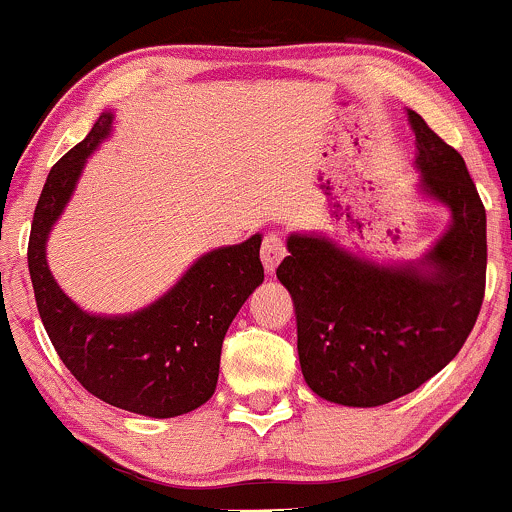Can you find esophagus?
<instances>
[{
    "mask_svg": "<svg viewBox=\"0 0 512 512\" xmlns=\"http://www.w3.org/2000/svg\"><path fill=\"white\" fill-rule=\"evenodd\" d=\"M260 255H262V265H265L267 274H272L274 269L279 267V262L284 260V255H286L284 240L279 238V235L269 233L267 238L262 240V250H260Z\"/></svg>",
    "mask_w": 512,
    "mask_h": 512,
    "instance_id": "34e87169",
    "label": "esophagus"
}]
</instances>
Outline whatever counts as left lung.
<instances>
[{"label": "left lung", "instance_id": "left-lung-1", "mask_svg": "<svg viewBox=\"0 0 512 512\" xmlns=\"http://www.w3.org/2000/svg\"><path fill=\"white\" fill-rule=\"evenodd\" d=\"M418 192L449 228L415 262L384 265L318 233H291L277 279L296 311L306 384L330 403L374 408L445 369L474 328L486 289V211L464 157L408 109Z\"/></svg>", "mask_w": 512, "mask_h": 512}]
</instances>
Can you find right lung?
<instances>
[{"label":"right lung","mask_w":512,"mask_h":512,"mask_svg":"<svg viewBox=\"0 0 512 512\" xmlns=\"http://www.w3.org/2000/svg\"><path fill=\"white\" fill-rule=\"evenodd\" d=\"M104 111L92 131L50 170L28 238V272L55 352L92 396L121 411L174 418L216 391L223 338L247 296L262 284V235L206 252L167 294L133 313L101 316L60 289L46 260L48 235L75 194L87 157L111 136Z\"/></svg>","instance_id":"1"}]
</instances>
